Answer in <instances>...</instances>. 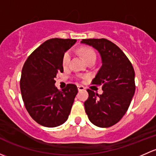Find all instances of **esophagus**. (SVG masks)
Returning a JSON list of instances; mask_svg holds the SVG:
<instances>
[{"label":"esophagus","mask_w":156,"mask_h":156,"mask_svg":"<svg viewBox=\"0 0 156 156\" xmlns=\"http://www.w3.org/2000/svg\"><path fill=\"white\" fill-rule=\"evenodd\" d=\"M84 89H85V87H84V86H81V85H78V91L84 90Z\"/></svg>","instance_id":"34e87169"}]
</instances>
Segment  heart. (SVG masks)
Listing matches in <instances>:
<instances>
[{
	"mask_svg": "<svg viewBox=\"0 0 156 156\" xmlns=\"http://www.w3.org/2000/svg\"><path fill=\"white\" fill-rule=\"evenodd\" d=\"M80 53L82 55V56L84 57V59H85L86 62L89 61L90 59H96L97 58V53H96L95 50L91 48H88V47H85V48H82L80 50ZM71 59V53L69 51L66 52L64 53L63 56H62V66L64 68L67 67L69 65V62H70ZM82 78H85V75H82Z\"/></svg>",
	"mask_w": 156,
	"mask_h": 156,
	"instance_id": "heart-1",
	"label": "heart"
}]
</instances>
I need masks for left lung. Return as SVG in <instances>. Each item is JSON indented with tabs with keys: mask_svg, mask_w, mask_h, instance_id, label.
<instances>
[{
	"mask_svg": "<svg viewBox=\"0 0 156 156\" xmlns=\"http://www.w3.org/2000/svg\"><path fill=\"white\" fill-rule=\"evenodd\" d=\"M81 43L97 49L102 66L92 84L102 85L99 95L87 89L84 108L89 120L100 127H108L122 119L128 109L135 92L134 69L124 52L106 38L83 39Z\"/></svg>",
	"mask_w": 156,
	"mask_h": 156,
	"instance_id": "obj_1",
	"label": "left lung"
}]
</instances>
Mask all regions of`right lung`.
Listing matches in <instances>:
<instances>
[{"label":"right lung","instance_id":"obj_1","mask_svg":"<svg viewBox=\"0 0 156 156\" xmlns=\"http://www.w3.org/2000/svg\"><path fill=\"white\" fill-rule=\"evenodd\" d=\"M75 42V39H49L31 53L23 66L22 97L30 116L42 126H59L70 114L77 86L68 84L59 90L55 87L54 78L63 72L62 56Z\"/></svg>","mask_w":156,"mask_h":156}]
</instances>
